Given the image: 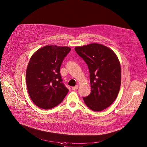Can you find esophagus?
<instances>
[{"label": "esophagus", "instance_id": "34e87169", "mask_svg": "<svg viewBox=\"0 0 147 147\" xmlns=\"http://www.w3.org/2000/svg\"><path fill=\"white\" fill-rule=\"evenodd\" d=\"M78 88H79V86L78 85H77V86H74V87H72V90H77Z\"/></svg>", "mask_w": 147, "mask_h": 147}]
</instances>
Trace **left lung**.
<instances>
[{
	"instance_id": "left-lung-1",
	"label": "left lung",
	"mask_w": 147,
	"mask_h": 147,
	"mask_svg": "<svg viewBox=\"0 0 147 147\" xmlns=\"http://www.w3.org/2000/svg\"><path fill=\"white\" fill-rule=\"evenodd\" d=\"M75 51L86 62L90 73L91 92L83 97L84 102L93 111H103L114 102L120 89L118 58L110 48L96 43L76 47Z\"/></svg>"
}]
</instances>
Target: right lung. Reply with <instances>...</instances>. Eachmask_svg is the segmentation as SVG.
Segmentation results:
<instances>
[{
	"instance_id": "obj_1",
	"label": "right lung",
	"mask_w": 147,
	"mask_h": 147,
	"mask_svg": "<svg viewBox=\"0 0 147 147\" xmlns=\"http://www.w3.org/2000/svg\"><path fill=\"white\" fill-rule=\"evenodd\" d=\"M71 51L68 47L47 45L39 49L28 64L26 81L32 101L49 109L62 102L68 90L63 82L60 67Z\"/></svg>"
}]
</instances>
